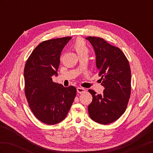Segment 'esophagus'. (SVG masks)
Returning <instances> with one entry per match:
<instances>
[{
  "instance_id": "obj_1",
  "label": "esophagus",
  "mask_w": 153,
  "mask_h": 153,
  "mask_svg": "<svg viewBox=\"0 0 153 153\" xmlns=\"http://www.w3.org/2000/svg\"><path fill=\"white\" fill-rule=\"evenodd\" d=\"M76 90H77V92H78V93H80V94L85 93V92H86V89H85L84 88H82V87H78Z\"/></svg>"
}]
</instances>
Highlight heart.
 I'll use <instances>...</instances> for the list:
<instances>
[{
  "instance_id": "1",
  "label": "heart",
  "mask_w": 153,
  "mask_h": 153,
  "mask_svg": "<svg viewBox=\"0 0 153 153\" xmlns=\"http://www.w3.org/2000/svg\"><path fill=\"white\" fill-rule=\"evenodd\" d=\"M73 48L78 55L81 57L83 55H87L89 53V48L85 41L82 38H77L73 44Z\"/></svg>"
}]
</instances>
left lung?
<instances>
[{"label":"left lung","instance_id":"left-lung-1","mask_svg":"<svg viewBox=\"0 0 153 153\" xmlns=\"http://www.w3.org/2000/svg\"><path fill=\"white\" fill-rule=\"evenodd\" d=\"M85 39L94 49L98 75L105 87L101 94L88 90L92 96L88 112L95 122L108 124L117 120L127 108L131 90L130 66L119 48L98 37L89 36Z\"/></svg>","mask_w":153,"mask_h":153}]
</instances>
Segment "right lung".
<instances>
[{"instance_id":"1","label":"right lung","mask_w":153,"mask_h":153,"mask_svg":"<svg viewBox=\"0 0 153 153\" xmlns=\"http://www.w3.org/2000/svg\"><path fill=\"white\" fill-rule=\"evenodd\" d=\"M71 37L44 41L32 51L24 68V91L35 117L53 125L65 119L76 96L74 86L64 87L52 80L57 75L60 56Z\"/></svg>"}]
</instances>
